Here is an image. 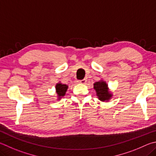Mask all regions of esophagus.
<instances>
[{"instance_id": "34e87169", "label": "esophagus", "mask_w": 156, "mask_h": 156, "mask_svg": "<svg viewBox=\"0 0 156 156\" xmlns=\"http://www.w3.org/2000/svg\"><path fill=\"white\" fill-rule=\"evenodd\" d=\"M78 83L79 84H84L87 83V80L86 79H83V80H78Z\"/></svg>"}]
</instances>
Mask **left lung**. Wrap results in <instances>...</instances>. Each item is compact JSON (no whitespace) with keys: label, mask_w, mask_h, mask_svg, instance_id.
Here are the masks:
<instances>
[{"label":"left lung","mask_w":156,"mask_h":156,"mask_svg":"<svg viewBox=\"0 0 156 156\" xmlns=\"http://www.w3.org/2000/svg\"><path fill=\"white\" fill-rule=\"evenodd\" d=\"M93 89L95 90L96 95L101 101H108L113 98L112 93L109 89L108 85L105 80L101 79L100 81L93 83Z\"/></svg>","instance_id":"1"}]
</instances>
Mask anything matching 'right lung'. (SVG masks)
<instances>
[{
	"instance_id": "obj_1",
	"label": "right lung",
	"mask_w": 156,
	"mask_h": 156,
	"mask_svg": "<svg viewBox=\"0 0 156 156\" xmlns=\"http://www.w3.org/2000/svg\"><path fill=\"white\" fill-rule=\"evenodd\" d=\"M68 89V85L61 83V82H58L55 85L56 93L57 95V100H60L61 98H63L67 92V90Z\"/></svg>"
}]
</instances>
